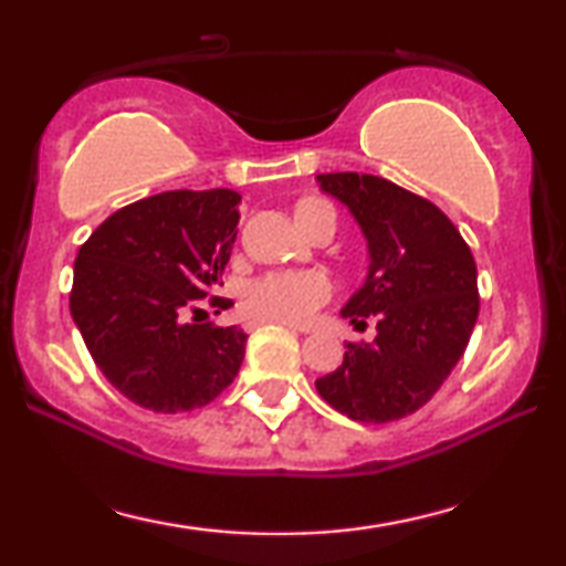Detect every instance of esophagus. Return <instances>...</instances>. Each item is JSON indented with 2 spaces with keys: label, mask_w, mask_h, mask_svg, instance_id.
Wrapping results in <instances>:
<instances>
[{
  "label": "esophagus",
  "mask_w": 566,
  "mask_h": 566,
  "mask_svg": "<svg viewBox=\"0 0 566 566\" xmlns=\"http://www.w3.org/2000/svg\"><path fill=\"white\" fill-rule=\"evenodd\" d=\"M262 324H283V327H289L293 332H308L306 327H296V324H291V322H275V319H250L244 324V327L247 329H258V327H262Z\"/></svg>",
  "instance_id": "1"
}]
</instances>
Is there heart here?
Masks as SVG:
<instances>
[{
	"label": "heart",
	"instance_id": "1",
	"mask_svg": "<svg viewBox=\"0 0 566 566\" xmlns=\"http://www.w3.org/2000/svg\"><path fill=\"white\" fill-rule=\"evenodd\" d=\"M301 208H332L327 200L308 198ZM332 298V281L322 270H273L244 285V308L258 319L301 324Z\"/></svg>",
	"mask_w": 566,
	"mask_h": 566
}]
</instances>
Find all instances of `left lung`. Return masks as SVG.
<instances>
[{
	"label": "left lung",
	"instance_id": "left-lung-1",
	"mask_svg": "<svg viewBox=\"0 0 566 566\" xmlns=\"http://www.w3.org/2000/svg\"><path fill=\"white\" fill-rule=\"evenodd\" d=\"M324 192L350 208L368 239V277L343 316L374 343H347L343 366L316 391L355 422L384 424L428 405L467 350L479 316L476 262L453 221L428 198L376 175L327 172Z\"/></svg>",
	"mask_w": 566,
	"mask_h": 566
}]
</instances>
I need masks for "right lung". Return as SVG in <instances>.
<instances>
[{"label": "right lung", "instance_id": "add662e5", "mask_svg": "<svg viewBox=\"0 0 566 566\" xmlns=\"http://www.w3.org/2000/svg\"><path fill=\"white\" fill-rule=\"evenodd\" d=\"M234 190H169L99 223L74 260V324L107 381L161 415L206 407L234 381L247 335L197 324L237 239ZM227 308L231 301L211 296ZM193 314L192 323L184 316Z\"/></svg>", "mask_w": 566, "mask_h": 566}]
</instances>
